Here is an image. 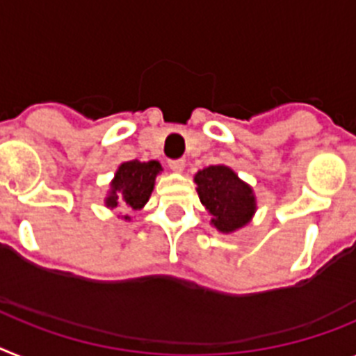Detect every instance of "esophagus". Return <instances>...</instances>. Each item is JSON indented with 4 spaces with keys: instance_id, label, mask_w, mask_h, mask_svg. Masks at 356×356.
Masks as SVG:
<instances>
[{
    "instance_id": "1",
    "label": "esophagus",
    "mask_w": 356,
    "mask_h": 356,
    "mask_svg": "<svg viewBox=\"0 0 356 356\" xmlns=\"http://www.w3.org/2000/svg\"><path fill=\"white\" fill-rule=\"evenodd\" d=\"M168 164H170V168L175 170V172H183L184 164L186 163H184V159H172Z\"/></svg>"
}]
</instances>
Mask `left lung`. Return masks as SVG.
Listing matches in <instances>:
<instances>
[{
    "instance_id": "1",
    "label": "left lung",
    "mask_w": 356,
    "mask_h": 356,
    "mask_svg": "<svg viewBox=\"0 0 356 356\" xmlns=\"http://www.w3.org/2000/svg\"><path fill=\"white\" fill-rule=\"evenodd\" d=\"M197 193L206 210L211 213L215 228L229 234L243 228L255 211L252 188L237 177L234 170L217 164L201 170L195 175Z\"/></svg>"
}]
</instances>
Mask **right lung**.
Here are the masks:
<instances>
[{"label": "right lung", "mask_w": 356, "mask_h": 356, "mask_svg": "<svg viewBox=\"0 0 356 356\" xmlns=\"http://www.w3.org/2000/svg\"><path fill=\"white\" fill-rule=\"evenodd\" d=\"M159 172L161 164L157 161L122 163L115 173V179L112 181V190L106 197V206L115 208L118 204H122L127 210H141L150 199L155 177Z\"/></svg>", "instance_id": "add662e5"}]
</instances>
